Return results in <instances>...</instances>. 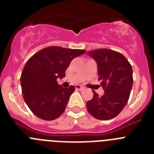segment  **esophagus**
Returning <instances> with one entry per match:
<instances>
[{"mask_svg": "<svg viewBox=\"0 0 154 154\" xmlns=\"http://www.w3.org/2000/svg\"><path fill=\"white\" fill-rule=\"evenodd\" d=\"M75 88L76 89H78V90H83V89H85V88H84L83 86H81V85H76L75 86Z\"/></svg>", "mask_w": 154, "mask_h": 154, "instance_id": "esophagus-1", "label": "esophagus"}]
</instances>
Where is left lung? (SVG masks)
<instances>
[{
  "mask_svg": "<svg viewBox=\"0 0 154 154\" xmlns=\"http://www.w3.org/2000/svg\"><path fill=\"white\" fill-rule=\"evenodd\" d=\"M97 63L98 75L104 94L99 96L95 91L86 103L88 112L97 119L108 120L119 115L128 102L133 86V70L121 53L108 48L88 51Z\"/></svg>",
  "mask_w": 154,
  "mask_h": 154,
  "instance_id": "obj_1",
  "label": "left lung"
}]
</instances>
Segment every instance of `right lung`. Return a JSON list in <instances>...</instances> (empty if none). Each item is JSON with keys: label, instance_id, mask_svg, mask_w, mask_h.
<instances>
[{"label": "right lung", "instance_id": "obj_1", "mask_svg": "<svg viewBox=\"0 0 154 154\" xmlns=\"http://www.w3.org/2000/svg\"><path fill=\"white\" fill-rule=\"evenodd\" d=\"M85 52L82 49L50 46L28 59L21 72V85L24 101L35 116L53 120L62 115L75 87L63 88L57 79L65 77L72 60Z\"/></svg>", "mask_w": 154, "mask_h": 154}]
</instances>
